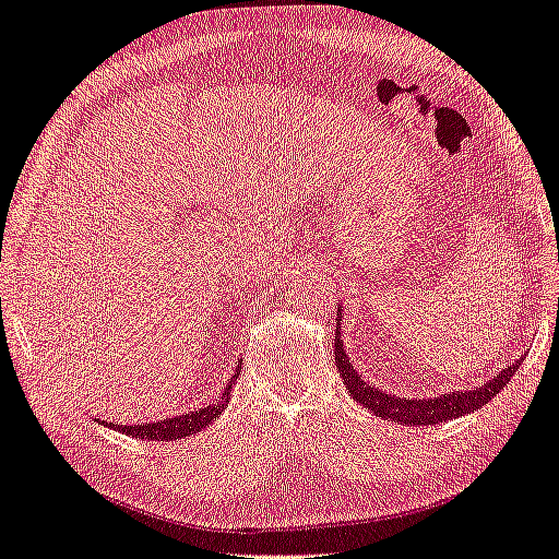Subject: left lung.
Masks as SVG:
<instances>
[{
    "mask_svg": "<svg viewBox=\"0 0 559 559\" xmlns=\"http://www.w3.org/2000/svg\"><path fill=\"white\" fill-rule=\"evenodd\" d=\"M337 318H340V309H337ZM335 364L337 371L343 376V381L347 385V393L359 401L364 407H369L373 415L391 419V423H401V425H439L447 423V419H455L465 413H473V409L483 407L485 403L492 401V397L504 389L509 383L514 371H519V361L509 364V367L495 376L492 381L480 385V389L473 391H455L449 395H439V397H419V401H403V397H395L376 389V385L364 383L359 379V373L352 367L345 347L340 343V337H335Z\"/></svg>",
    "mask_w": 559,
    "mask_h": 559,
    "instance_id": "8db88e82",
    "label": "left lung"
}]
</instances>
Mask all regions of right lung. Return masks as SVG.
Masks as SVG:
<instances>
[{
    "label": "right lung",
    "mask_w": 559,
    "mask_h": 559,
    "mask_svg": "<svg viewBox=\"0 0 559 559\" xmlns=\"http://www.w3.org/2000/svg\"><path fill=\"white\" fill-rule=\"evenodd\" d=\"M238 373H241V371H236L231 376V381L224 389V395H222L219 403L207 405V407H202V409H195V413L166 417V419H162V423H154V425L128 427V425H110V423H106V427H112V429L122 431V435H130L134 439H146V441H176L180 437L195 435V431H200L202 427H207L212 419H216V417L222 415V409L226 407V403H229V391H231V385H234V379H238Z\"/></svg>",
    "instance_id": "add662e5"
}]
</instances>
